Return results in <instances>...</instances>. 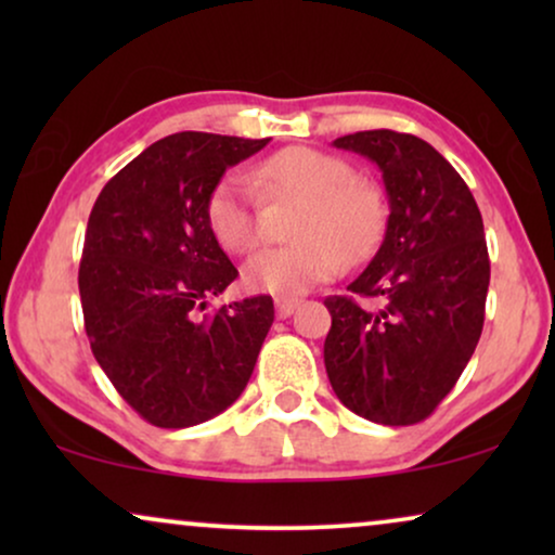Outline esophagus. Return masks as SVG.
Wrapping results in <instances>:
<instances>
[{
	"label": "esophagus",
	"instance_id": "esophagus-1",
	"mask_svg": "<svg viewBox=\"0 0 555 555\" xmlns=\"http://www.w3.org/2000/svg\"><path fill=\"white\" fill-rule=\"evenodd\" d=\"M298 306H300V300H295V298H278L275 300V310H278L280 318L293 315L295 308H298Z\"/></svg>",
	"mask_w": 555,
	"mask_h": 555
}]
</instances>
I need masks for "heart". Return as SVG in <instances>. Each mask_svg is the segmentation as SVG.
<instances>
[{
	"instance_id": "heart-1",
	"label": "heart",
	"mask_w": 555,
	"mask_h": 555,
	"mask_svg": "<svg viewBox=\"0 0 555 555\" xmlns=\"http://www.w3.org/2000/svg\"><path fill=\"white\" fill-rule=\"evenodd\" d=\"M270 196L306 199L293 234L300 242L270 247L249 257L242 280L253 293L295 298L336 278L344 262H359L374 253L386 227V204L376 186L356 179L346 158L308 146L283 149L257 166L253 179L230 171L207 199V227L219 245L245 255L260 245V199Z\"/></svg>"
}]
</instances>
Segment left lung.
I'll use <instances>...</instances> for the list:
<instances>
[{
  "instance_id": "8db88e82",
  "label": "left lung",
  "mask_w": 555,
  "mask_h": 555,
  "mask_svg": "<svg viewBox=\"0 0 555 555\" xmlns=\"http://www.w3.org/2000/svg\"><path fill=\"white\" fill-rule=\"evenodd\" d=\"M333 146L378 166L389 219L351 298L325 300V371L353 414L406 427L435 412L480 340L490 285L482 217L452 164L412 133L359 131Z\"/></svg>"
}]
</instances>
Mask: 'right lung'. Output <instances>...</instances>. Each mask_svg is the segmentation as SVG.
<instances>
[{
    "mask_svg": "<svg viewBox=\"0 0 555 555\" xmlns=\"http://www.w3.org/2000/svg\"><path fill=\"white\" fill-rule=\"evenodd\" d=\"M268 143L166 135L126 164L90 211L78 272L90 348L154 427H194L232 406L275 321L270 295L199 315L237 278L207 227V199L230 166Z\"/></svg>",
    "mask_w": 555,
    "mask_h": 555,
    "instance_id": "right-lung-1",
    "label": "right lung"
}]
</instances>
